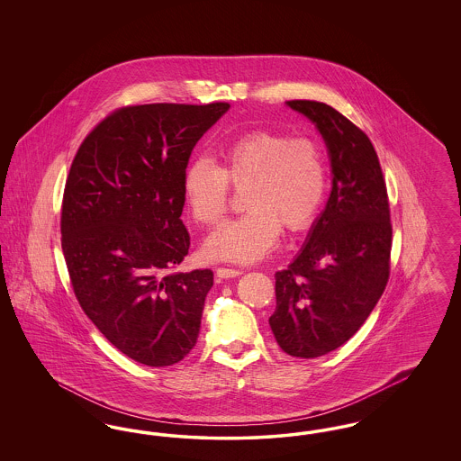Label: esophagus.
Returning <instances> with one entry per match:
<instances>
[{
    "label": "esophagus",
    "instance_id": "1",
    "mask_svg": "<svg viewBox=\"0 0 461 461\" xmlns=\"http://www.w3.org/2000/svg\"><path fill=\"white\" fill-rule=\"evenodd\" d=\"M216 275L220 278H237V276H240L241 271L240 269H235V267H218Z\"/></svg>",
    "mask_w": 461,
    "mask_h": 461
}]
</instances>
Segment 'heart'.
<instances>
[{"instance_id": "heart-1", "label": "heart", "mask_w": 461, "mask_h": 461, "mask_svg": "<svg viewBox=\"0 0 461 461\" xmlns=\"http://www.w3.org/2000/svg\"><path fill=\"white\" fill-rule=\"evenodd\" d=\"M230 186L243 190L247 211L226 222L205 243L209 259L256 263L286 235L306 231L314 222L329 186L327 157L311 138L285 132H249L221 152V164L192 162L183 177V194L192 218L216 226L230 205Z\"/></svg>"}]
</instances>
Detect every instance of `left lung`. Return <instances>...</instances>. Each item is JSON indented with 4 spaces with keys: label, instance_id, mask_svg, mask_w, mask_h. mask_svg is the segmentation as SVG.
<instances>
[{
    "label": "left lung",
    "instance_id": "obj_1",
    "mask_svg": "<svg viewBox=\"0 0 461 461\" xmlns=\"http://www.w3.org/2000/svg\"><path fill=\"white\" fill-rule=\"evenodd\" d=\"M321 132L331 194L309 240L276 271L269 327L295 357H318L346 344L370 316L391 273L393 224L387 186L370 138L321 102L290 100Z\"/></svg>",
    "mask_w": 461,
    "mask_h": 461
}]
</instances>
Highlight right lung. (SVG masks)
<instances>
[{
    "label": "right lung",
    "mask_w": 461,
    "mask_h": 461,
    "mask_svg": "<svg viewBox=\"0 0 461 461\" xmlns=\"http://www.w3.org/2000/svg\"><path fill=\"white\" fill-rule=\"evenodd\" d=\"M230 109L149 104L113 110L81 143L62 200L74 294L112 346L171 366L197 344L211 269L171 271L190 249L183 177L198 140Z\"/></svg>",
    "instance_id": "obj_1"
}]
</instances>
